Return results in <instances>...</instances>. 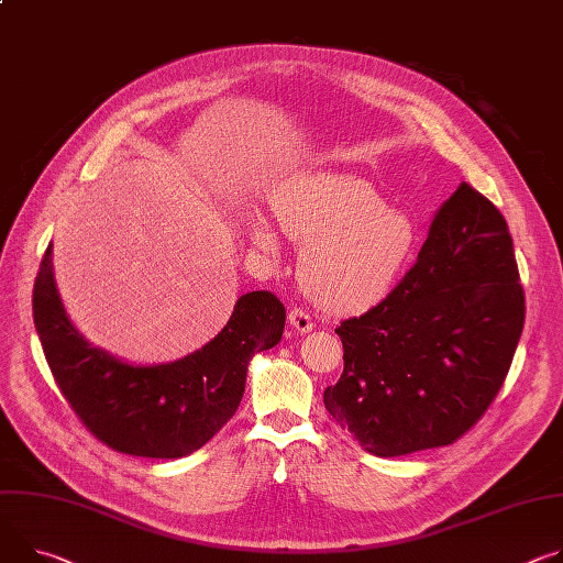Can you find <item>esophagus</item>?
<instances>
[{"instance_id":"esophagus-1","label":"esophagus","mask_w":563,"mask_h":563,"mask_svg":"<svg viewBox=\"0 0 563 563\" xmlns=\"http://www.w3.org/2000/svg\"><path fill=\"white\" fill-rule=\"evenodd\" d=\"M289 323H291V328L298 330V332H310V330L314 328V319H312L308 312H305V310H300V308L289 310Z\"/></svg>"}]
</instances>
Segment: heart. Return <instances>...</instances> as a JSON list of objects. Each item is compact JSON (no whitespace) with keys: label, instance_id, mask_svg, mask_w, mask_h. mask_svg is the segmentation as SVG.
Wrapping results in <instances>:
<instances>
[{"label":"heart","instance_id":"1","mask_svg":"<svg viewBox=\"0 0 563 563\" xmlns=\"http://www.w3.org/2000/svg\"><path fill=\"white\" fill-rule=\"evenodd\" d=\"M272 213L300 244V285L332 312L366 310L382 300L418 242L413 220L388 209L379 190L347 173H302L272 192ZM258 249H274L265 222L251 227Z\"/></svg>","mask_w":563,"mask_h":563}]
</instances>
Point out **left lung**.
<instances>
[{"instance_id":"8db88e82","label":"left lung","mask_w":563,"mask_h":563,"mask_svg":"<svg viewBox=\"0 0 563 563\" xmlns=\"http://www.w3.org/2000/svg\"><path fill=\"white\" fill-rule=\"evenodd\" d=\"M523 321L507 222L463 181L399 285L334 330L343 373L325 388V408L379 457L453 444L498 395Z\"/></svg>"}]
</instances>
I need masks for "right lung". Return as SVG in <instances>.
<instances>
[{"label":"right lung","instance_id":"right-lung-1","mask_svg":"<svg viewBox=\"0 0 563 563\" xmlns=\"http://www.w3.org/2000/svg\"><path fill=\"white\" fill-rule=\"evenodd\" d=\"M33 321L51 375L85 429L114 451L168 460L197 451L233 418L251 356L283 336L285 305L272 291L244 294L201 350L173 364L130 366L76 332L48 244L33 287Z\"/></svg>","mask_w":563,"mask_h":563}]
</instances>
